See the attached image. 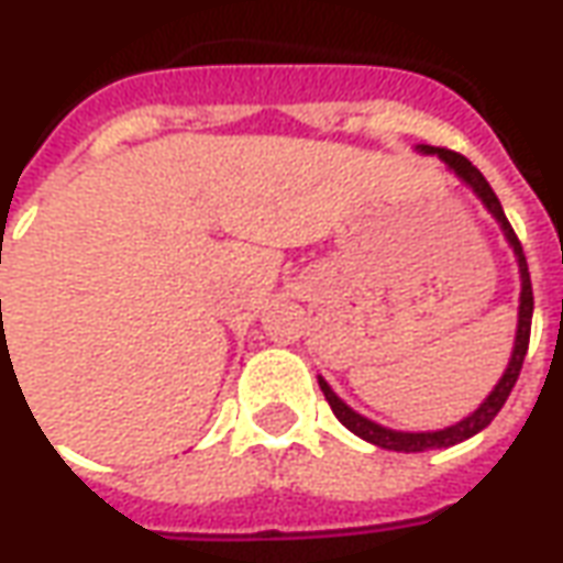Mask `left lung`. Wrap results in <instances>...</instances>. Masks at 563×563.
<instances>
[{"label":"left lung","instance_id":"1","mask_svg":"<svg viewBox=\"0 0 563 563\" xmlns=\"http://www.w3.org/2000/svg\"><path fill=\"white\" fill-rule=\"evenodd\" d=\"M424 153H434L440 159L446 162L452 172L459 174L464 184L471 186L476 198L483 201L488 213L500 222V229L507 234L509 246H512V253L519 258V274H521V295H519V329H516V346H512V355H509V365L504 371V377L497 379V386L492 389V395L485 398L476 410H473L467 419H461V422L449 424L443 431H391V428H383V424L371 422L365 419L362 413H355L353 407H346V404L331 391V386L325 379L319 377V389L325 395V401L331 404V410L334 416L341 419L353 434H358L362 440L367 443H374V446H383V449H395V452H424V449H446V446H455L461 440H467V437L479 434L485 424H492L497 413H500V407L507 404L509 391L516 386V379H519V371H521V362H525V353H528V341H531V317H533V289H531V274H528V262H525V250H521L519 238L512 232V225H509L507 213L500 208V201H497L495 189L488 186L479 168L473 165L471 159H464L461 153L455 150H446V147H424Z\"/></svg>","mask_w":563,"mask_h":563}]
</instances>
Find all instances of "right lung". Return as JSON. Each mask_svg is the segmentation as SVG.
<instances>
[{"instance_id": "right-lung-1", "label": "right lung", "mask_w": 563, "mask_h": 563, "mask_svg": "<svg viewBox=\"0 0 563 563\" xmlns=\"http://www.w3.org/2000/svg\"><path fill=\"white\" fill-rule=\"evenodd\" d=\"M0 305H2V301H0Z\"/></svg>"}]
</instances>
